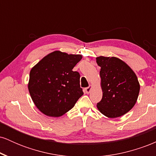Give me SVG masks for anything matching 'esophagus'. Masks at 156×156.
I'll return each mask as SVG.
<instances>
[{
	"label": "esophagus",
	"mask_w": 156,
	"mask_h": 156,
	"mask_svg": "<svg viewBox=\"0 0 156 156\" xmlns=\"http://www.w3.org/2000/svg\"><path fill=\"white\" fill-rule=\"evenodd\" d=\"M92 86H89V87H87V88H85L84 91H85V92L87 93V94H89V93L91 92V90H92Z\"/></svg>",
	"instance_id": "34e87169"
}]
</instances>
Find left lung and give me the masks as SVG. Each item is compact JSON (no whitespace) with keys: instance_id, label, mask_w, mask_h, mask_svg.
Masks as SVG:
<instances>
[{"instance_id":"obj_1","label":"left lung","mask_w":156,"mask_h":156,"mask_svg":"<svg viewBox=\"0 0 156 156\" xmlns=\"http://www.w3.org/2000/svg\"><path fill=\"white\" fill-rule=\"evenodd\" d=\"M101 67L100 76L103 98L97 104L98 110L108 118L128 113L136 103L140 85L136 75L125 62L117 57L96 58Z\"/></svg>"}]
</instances>
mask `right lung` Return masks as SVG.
I'll list each match as a JSON object with an SVG mask.
<instances>
[{
	"instance_id": "1",
	"label": "right lung",
	"mask_w": 156,
	"mask_h": 156,
	"mask_svg": "<svg viewBox=\"0 0 156 156\" xmlns=\"http://www.w3.org/2000/svg\"><path fill=\"white\" fill-rule=\"evenodd\" d=\"M81 58L80 54L55 51L31 68L28 88L41 112L48 117H61L73 108L83 95L80 74L73 71Z\"/></svg>"
}]
</instances>
